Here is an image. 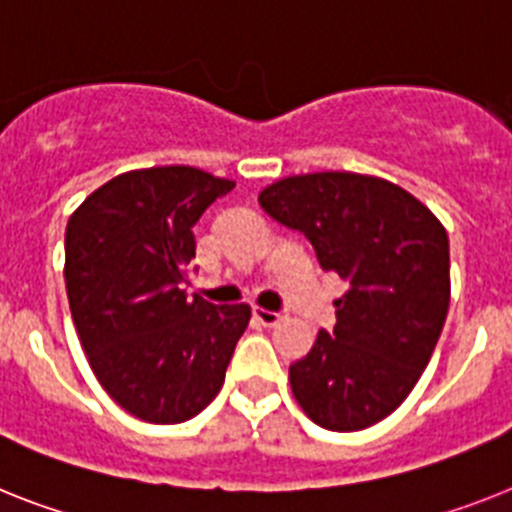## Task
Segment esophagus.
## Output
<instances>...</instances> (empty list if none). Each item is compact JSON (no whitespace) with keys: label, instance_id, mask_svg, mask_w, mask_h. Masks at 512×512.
I'll return each instance as SVG.
<instances>
[{"label":"esophagus","instance_id":"esophagus-1","mask_svg":"<svg viewBox=\"0 0 512 512\" xmlns=\"http://www.w3.org/2000/svg\"><path fill=\"white\" fill-rule=\"evenodd\" d=\"M252 315H255V320L260 322L263 328H273V325L281 322V315H278V312H268V309H255Z\"/></svg>","mask_w":512,"mask_h":512}]
</instances>
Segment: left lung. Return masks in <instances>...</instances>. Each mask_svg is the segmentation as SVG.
<instances>
[{"label":"left lung","mask_w":512,"mask_h":512,"mask_svg":"<svg viewBox=\"0 0 512 512\" xmlns=\"http://www.w3.org/2000/svg\"><path fill=\"white\" fill-rule=\"evenodd\" d=\"M260 205L349 283L333 302V330L289 367L294 398L333 432L372 427L406 401L437 346L450 304L448 234L398 184L351 171L286 176Z\"/></svg>","instance_id":"1"}]
</instances>
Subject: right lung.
I'll list each match as a JSON object with an SVG mask.
<instances>
[{
	"instance_id": "obj_1",
	"label": "right lung",
	"mask_w": 512,
	"mask_h": 512,
	"mask_svg": "<svg viewBox=\"0 0 512 512\" xmlns=\"http://www.w3.org/2000/svg\"><path fill=\"white\" fill-rule=\"evenodd\" d=\"M234 182L192 166L127 171L67 221L72 322L103 390L132 416L179 424L218 395L247 304L187 296L192 226Z\"/></svg>"
}]
</instances>
